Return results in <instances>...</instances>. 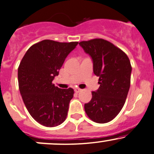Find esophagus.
<instances>
[{
  "label": "esophagus",
  "mask_w": 154,
  "mask_h": 154,
  "mask_svg": "<svg viewBox=\"0 0 154 154\" xmlns=\"http://www.w3.org/2000/svg\"><path fill=\"white\" fill-rule=\"evenodd\" d=\"M74 91H75L76 93H80V92H81V91H82V89L79 88H75Z\"/></svg>",
  "instance_id": "esophagus-1"
}]
</instances>
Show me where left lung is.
<instances>
[{
    "label": "left lung",
    "mask_w": 154,
    "mask_h": 154,
    "mask_svg": "<svg viewBox=\"0 0 154 154\" xmlns=\"http://www.w3.org/2000/svg\"><path fill=\"white\" fill-rule=\"evenodd\" d=\"M92 58L94 73L99 77V89L85 104L93 121L105 124L114 119L124 107L131 82V66L126 54L111 42L94 38L79 43Z\"/></svg>",
    "instance_id": "obj_1"
}]
</instances>
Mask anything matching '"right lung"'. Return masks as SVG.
<instances>
[{"label":"right lung","mask_w":154,"mask_h":154,"mask_svg":"<svg viewBox=\"0 0 154 154\" xmlns=\"http://www.w3.org/2000/svg\"><path fill=\"white\" fill-rule=\"evenodd\" d=\"M77 44L43 40L32 45L20 63L18 83L25 107L35 121L47 127L58 126L66 118L74 90L59 88L52 80Z\"/></svg>","instance_id":"obj_1"}]
</instances>
